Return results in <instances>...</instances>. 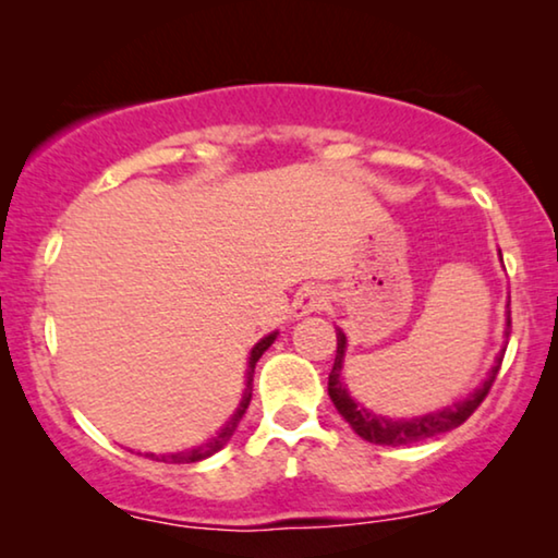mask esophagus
Returning a JSON list of instances; mask_svg holds the SVG:
<instances>
[{"mask_svg":"<svg viewBox=\"0 0 558 558\" xmlns=\"http://www.w3.org/2000/svg\"><path fill=\"white\" fill-rule=\"evenodd\" d=\"M327 300H330V296H327V292H325L323 287H315V284L302 287L300 292L294 294L292 315H294L296 319L307 317V315H312V312L325 310V307H327Z\"/></svg>","mask_w":558,"mask_h":558,"instance_id":"34e87169","label":"esophagus"}]
</instances>
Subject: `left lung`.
Masks as SVG:
<instances>
[{
	"instance_id": "left-lung-1",
	"label": "left lung",
	"mask_w": 558,
	"mask_h": 558,
	"mask_svg": "<svg viewBox=\"0 0 558 558\" xmlns=\"http://www.w3.org/2000/svg\"><path fill=\"white\" fill-rule=\"evenodd\" d=\"M500 254V251H498ZM502 262V256H500ZM338 332V353H335V365L330 371V378H327V393L335 403V409L340 411V416L353 426V432L357 437H363L371 445H384V447H401V445H414V441H424L437 437V434L452 432L457 426L468 422V418L475 414V409L483 403V399L490 391L495 376H498V368L502 363V353L506 348L500 350L498 357H495V365L487 373V378L480 384L475 391L470 396H464L462 401L452 403V407L429 411V414L422 416H409V418H391V416H380L376 411L365 409L363 403H357L353 396H350L345 378H342V363H345V348H348V338L340 327H335ZM510 335V312L506 319V338Z\"/></svg>"
}]
</instances>
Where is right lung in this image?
I'll use <instances>...</instances> for the list:
<instances>
[{"instance_id":"add662e5","label":"right lung","mask_w":558,"mask_h":558,"mask_svg":"<svg viewBox=\"0 0 558 558\" xmlns=\"http://www.w3.org/2000/svg\"><path fill=\"white\" fill-rule=\"evenodd\" d=\"M279 332H269L266 338H262L256 342L254 348H251V355H248V371H246V388H243V399L239 403V409L233 411V416L228 418V422L220 426V432L216 434V437L205 441V445H197V447H190V449H182V452H165V454H155V452H147V457H151V460L157 462H167V464H190V462H201V460H208L210 454H216L218 449H223L228 441H231L235 426H239V422L243 418V414H246L248 403H251V388H254V368L258 363V357H262L266 350L271 348V342L277 340Z\"/></svg>"}]
</instances>
